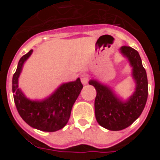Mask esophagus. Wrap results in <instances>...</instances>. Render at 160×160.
Wrapping results in <instances>:
<instances>
[{
  "label": "esophagus",
  "mask_w": 160,
  "mask_h": 160,
  "mask_svg": "<svg viewBox=\"0 0 160 160\" xmlns=\"http://www.w3.org/2000/svg\"><path fill=\"white\" fill-rule=\"evenodd\" d=\"M80 78H81V82L83 85H86L88 83L89 78L86 73H82L81 75V77H80Z\"/></svg>",
  "instance_id": "esophagus-1"
}]
</instances>
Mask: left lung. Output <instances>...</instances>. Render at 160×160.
<instances>
[{"mask_svg": "<svg viewBox=\"0 0 160 160\" xmlns=\"http://www.w3.org/2000/svg\"><path fill=\"white\" fill-rule=\"evenodd\" d=\"M120 50L129 59L136 82V90L129 100L122 102L110 88L95 80L89 82L97 91L94 101L96 120L100 126L110 131H121L135 122L142 114L148 95L147 73L138 51L128 46H122Z\"/></svg>", "mask_w": 160, "mask_h": 160, "instance_id": "1", "label": "left lung"}]
</instances>
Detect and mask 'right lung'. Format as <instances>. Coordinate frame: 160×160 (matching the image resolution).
<instances>
[{
  "instance_id": "1",
  "label": "right lung",
  "mask_w": 160,
  "mask_h": 160,
  "mask_svg": "<svg viewBox=\"0 0 160 160\" xmlns=\"http://www.w3.org/2000/svg\"><path fill=\"white\" fill-rule=\"evenodd\" d=\"M32 49L22 56L12 77V93L17 110L22 119L30 127L42 131L53 132L64 128L70 119L73 103L83 86L80 79L62 85L53 95L42 102L30 101L18 88V78L25 61Z\"/></svg>"
}]
</instances>
